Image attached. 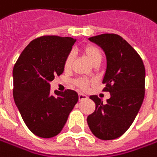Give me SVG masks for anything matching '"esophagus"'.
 I'll return each instance as SVG.
<instances>
[{
    "label": "esophagus",
    "instance_id": "1",
    "mask_svg": "<svg viewBox=\"0 0 157 157\" xmlns=\"http://www.w3.org/2000/svg\"><path fill=\"white\" fill-rule=\"evenodd\" d=\"M78 97H79V101H83L85 99H87V96L86 94H83V93H79Z\"/></svg>",
    "mask_w": 157,
    "mask_h": 157
}]
</instances>
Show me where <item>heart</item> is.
Listing matches in <instances>:
<instances>
[{
	"label": "heart",
	"instance_id": "b5f03b06",
	"mask_svg": "<svg viewBox=\"0 0 157 157\" xmlns=\"http://www.w3.org/2000/svg\"><path fill=\"white\" fill-rule=\"evenodd\" d=\"M82 52L84 53V56L88 59V61L91 64H93V65L100 64L101 57H102V55H101V50L97 46H95L93 44H86L82 48ZM72 60H73L72 53H69V55L66 56V59L64 62V69L66 71L71 69ZM76 85L82 89H86L88 86L89 82L87 80H85V79H80V80L76 81Z\"/></svg>",
	"mask_w": 157,
	"mask_h": 157
}]
</instances>
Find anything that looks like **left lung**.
<instances>
[{
    "mask_svg": "<svg viewBox=\"0 0 157 157\" xmlns=\"http://www.w3.org/2000/svg\"><path fill=\"white\" fill-rule=\"evenodd\" d=\"M105 52L106 69L102 78L104 91L110 93L105 102L96 95L91 99L95 111L87 117L92 134L102 140L122 136L133 123L145 94V68L142 59L121 36L102 34L88 38Z\"/></svg>",
    "mask_w": 157,
    "mask_h": 157,
    "instance_id": "8db88e82",
    "label": "left lung"
}]
</instances>
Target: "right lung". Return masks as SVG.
Returning a JSON list of instances; mask_svg holds the SVG:
<instances>
[{
  "instance_id": "obj_1",
  "label": "right lung",
  "mask_w": 157,
  "mask_h": 157,
  "mask_svg": "<svg viewBox=\"0 0 157 157\" xmlns=\"http://www.w3.org/2000/svg\"><path fill=\"white\" fill-rule=\"evenodd\" d=\"M76 39L56 36L34 39L13 69L15 104L33 134L50 138L58 135L78 101L74 90L51 93L50 83L64 71V62Z\"/></svg>"
}]
</instances>
